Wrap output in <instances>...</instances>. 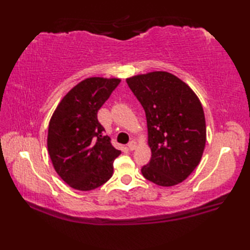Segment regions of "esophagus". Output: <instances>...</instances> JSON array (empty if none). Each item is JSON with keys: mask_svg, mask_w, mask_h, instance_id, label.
<instances>
[{"mask_svg": "<svg viewBox=\"0 0 250 250\" xmlns=\"http://www.w3.org/2000/svg\"><path fill=\"white\" fill-rule=\"evenodd\" d=\"M128 148L129 150H134L136 148V142L135 141H131L128 144Z\"/></svg>", "mask_w": 250, "mask_h": 250, "instance_id": "1", "label": "esophagus"}]
</instances>
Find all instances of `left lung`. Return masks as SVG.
<instances>
[{"label": "left lung", "instance_id": "obj_1", "mask_svg": "<svg viewBox=\"0 0 250 250\" xmlns=\"http://www.w3.org/2000/svg\"><path fill=\"white\" fill-rule=\"evenodd\" d=\"M125 82L146 114L151 159L142 167L143 176L162 187L184 182L199 166L206 143L199 98L168 72L140 74Z\"/></svg>", "mask_w": 250, "mask_h": 250}]
</instances>
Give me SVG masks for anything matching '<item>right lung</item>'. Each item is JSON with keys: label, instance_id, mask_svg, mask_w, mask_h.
Instances as JSON below:
<instances>
[{"label": "right lung", "instance_id": "obj_1", "mask_svg": "<svg viewBox=\"0 0 250 250\" xmlns=\"http://www.w3.org/2000/svg\"><path fill=\"white\" fill-rule=\"evenodd\" d=\"M119 83V78L83 79L63 97L51 116L47 136L50 160L74 189L93 190L113 176V162L121 151L103 135L98 111Z\"/></svg>", "mask_w": 250, "mask_h": 250}]
</instances>
